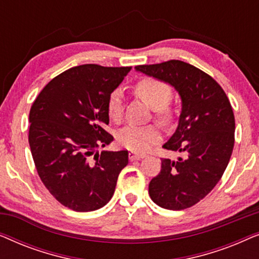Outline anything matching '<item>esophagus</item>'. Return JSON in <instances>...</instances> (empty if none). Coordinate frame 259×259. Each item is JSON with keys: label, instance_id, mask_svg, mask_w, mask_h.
I'll list each match as a JSON object with an SVG mask.
<instances>
[{"label": "esophagus", "instance_id": "obj_1", "mask_svg": "<svg viewBox=\"0 0 259 259\" xmlns=\"http://www.w3.org/2000/svg\"><path fill=\"white\" fill-rule=\"evenodd\" d=\"M146 157V154L145 153H139V152H134V151H131L130 152V159L131 160H139V159H143Z\"/></svg>", "mask_w": 259, "mask_h": 259}]
</instances>
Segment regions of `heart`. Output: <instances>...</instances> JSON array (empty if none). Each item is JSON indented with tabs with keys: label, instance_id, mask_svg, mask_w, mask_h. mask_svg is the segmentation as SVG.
<instances>
[{
	"label": "heart",
	"instance_id": "obj_1",
	"mask_svg": "<svg viewBox=\"0 0 259 259\" xmlns=\"http://www.w3.org/2000/svg\"><path fill=\"white\" fill-rule=\"evenodd\" d=\"M134 93L154 109L155 115L159 119L167 120L169 118L171 111L167 104L172 98V91L167 84L153 77H145L136 83ZM122 112V93L120 91H114L109 95L107 101L108 116L114 121H119ZM160 139L161 132L157 125H127L116 134V140L120 146L134 152L146 151Z\"/></svg>",
	"mask_w": 259,
	"mask_h": 259
}]
</instances>
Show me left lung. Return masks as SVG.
Returning a JSON list of instances; mask_svg holds the SVG:
<instances>
[{
    "mask_svg": "<svg viewBox=\"0 0 259 259\" xmlns=\"http://www.w3.org/2000/svg\"><path fill=\"white\" fill-rule=\"evenodd\" d=\"M137 72L168 83L182 100L176 132L164 148L186 158L161 159L148 193L159 206L184 210L197 204L217 185L231 158L235 115L223 88L210 75L179 60L136 67Z\"/></svg>",
    "mask_w": 259,
    "mask_h": 259,
    "instance_id": "8db88e82",
    "label": "left lung"
}]
</instances>
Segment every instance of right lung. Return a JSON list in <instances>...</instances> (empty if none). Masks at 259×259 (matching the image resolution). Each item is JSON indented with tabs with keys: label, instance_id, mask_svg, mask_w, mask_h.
Wrapping results in <instances>:
<instances>
[{
	"label": "right lung",
	"instance_id": "right-lung-1",
	"mask_svg": "<svg viewBox=\"0 0 259 259\" xmlns=\"http://www.w3.org/2000/svg\"><path fill=\"white\" fill-rule=\"evenodd\" d=\"M132 67H73L54 77L29 113V146L37 173L56 200L77 212L111 200L127 151H101L113 141L107 101Z\"/></svg>",
	"mask_w": 259,
	"mask_h": 259
}]
</instances>
